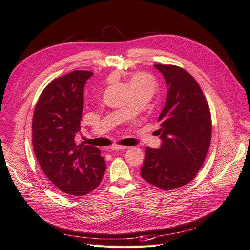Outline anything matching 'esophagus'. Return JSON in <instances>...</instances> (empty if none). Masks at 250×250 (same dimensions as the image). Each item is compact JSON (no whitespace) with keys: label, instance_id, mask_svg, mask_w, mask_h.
<instances>
[{"label":"esophagus","instance_id":"esophagus-1","mask_svg":"<svg viewBox=\"0 0 250 250\" xmlns=\"http://www.w3.org/2000/svg\"><path fill=\"white\" fill-rule=\"evenodd\" d=\"M127 147L126 146H122V145H116V144H113L110 146V149L111 150H115V151H119V150H125L126 149Z\"/></svg>","mask_w":250,"mask_h":250}]
</instances>
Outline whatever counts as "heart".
Wrapping results in <instances>:
<instances>
[{"instance_id":"b5f03b06","label":"heart","mask_w":250,"mask_h":250,"mask_svg":"<svg viewBox=\"0 0 250 250\" xmlns=\"http://www.w3.org/2000/svg\"><path fill=\"white\" fill-rule=\"evenodd\" d=\"M128 85L132 90L146 88L152 91L155 86V80L146 73H136L130 77Z\"/></svg>"}]
</instances>
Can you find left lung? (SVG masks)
<instances>
[{"instance_id":"8db88e82","label":"left lung","mask_w":250,"mask_h":250,"mask_svg":"<svg viewBox=\"0 0 250 250\" xmlns=\"http://www.w3.org/2000/svg\"><path fill=\"white\" fill-rule=\"evenodd\" d=\"M168 87L159 116V149L147 147L141 171L153 187L171 190L196 177L211 141V114L203 91L188 72L173 64H154Z\"/></svg>"}]
</instances>
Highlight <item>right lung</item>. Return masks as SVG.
I'll use <instances>...</instances> for the list:
<instances>
[{"instance_id":"1","label":"right lung","mask_w":250,"mask_h":250,"mask_svg":"<svg viewBox=\"0 0 250 250\" xmlns=\"http://www.w3.org/2000/svg\"><path fill=\"white\" fill-rule=\"evenodd\" d=\"M92 74L73 71L53 79L37 102L32 124L34 152L44 174L60 190L77 197L96 189L106 171L99 148L75 142Z\"/></svg>"}]
</instances>
